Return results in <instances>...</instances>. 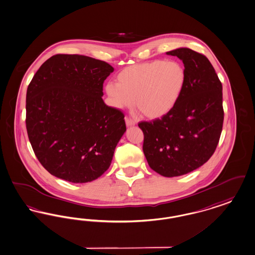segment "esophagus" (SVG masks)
<instances>
[{
  "mask_svg": "<svg viewBox=\"0 0 255 255\" xmlns=\"http://www.w3.org/2000/svg\"><path fill=\"white\" fill-rule=\"evenodd\" d=\"M125 123H126L127 127H131V126L135 125V122H134V121H132L131 119H129V118H125Z\"/></svg>",
  "mask_w": 255,
  "mask_h": 255,
  "instance_id": "esophagus-1",
  "label": "esophagus"
}]
</instances>
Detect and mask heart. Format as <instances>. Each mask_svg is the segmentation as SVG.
Segmentation results:
<instances>
[{"label":"heart","instance_id":"obj_1","mask_svg":"<svg viewBox=\"0 0 255 255\" xmlns=\"http://www.w3.org/2000/svg\"><path fill=\"white\" fill-rule=\"evenodd\" d=\"M186 83L183 65L176 61H147L124 68L105 92L117 109L135 107L149 119L170 112L178 102Z\"/></svg>","mask_w":255,"mask_h":255}]
</instances>
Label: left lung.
<instances>
[{
    "instance_id": "obj_1",
    "label": "left lung",
    "mask_w": 255,
    "mask_h": 255,
    "mask_svg": "<svg viewBox=\"0 0 255 255\" xmlns=\"http://www.w3.org/2000/svg\"><path fill=\"white\" fill-rule=\"evenodd\" d=\"M167 55L183 61L186 83L173 109L153 122L138 123L143 152L151 169L166 177L191 173L214 153L224 121L222 83L200 53L181 47Z\"/></svg>"
}]
</instances>
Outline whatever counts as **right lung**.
I'll use <instances>...</instances> for the list:
<instances>
[{"instance_id":"obj_1","label":"right lung","mask_w":255,"mask_h":255,"mask_svg":"<svg viewBox=\"0 0 255 255\" xmlns=\"http://www.w3.org/2000/svg\"><path fill=\"white\" fill-rule=\"evenodd\" d=\"M114 71L82 55H55L26 92V130L37 158L52 175L86 183L110 167L126 131L123 113L106 105L103 82Z\"/></svg>"}]
</instances>
